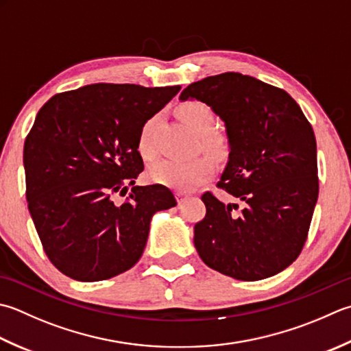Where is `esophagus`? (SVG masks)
Segmentation results:
<instances>
[{
	"label": "esophagus",
	"instance_id": "1",
	"mask_svg": "<svg viewBox=\"0 0 351 351\" xmlns=\"http://www.w3.org/2000/svg\"><path fill=\"white\" fill-rule=\"evenodd\" d=\"M187 197H189V195L182 193V191H176V199H178V202H180V204H182Z\"/></svg>",
	"mask_w": 351,
	"mask_h": 351
}]
</instances>
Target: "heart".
I'll list each match as a JSON object with an SVG mask.
<instances>
[{
    "label": "heart",
    "mask_w": 351,
    "mask_h": 351,
    "mask_svg": "<svg viewBox=\"0 0 351 351\" xmlns=\"http://www.w3.org/2000/svg\"><path fill=\"white\" fill-rule=\"evenodd\" d=\"M178 115L195 134L202 135L204 146L217 152L222 149V138L217 134L211 132L215 126V114L211 108L202 101L190 100L185 101L178 108ZM161 120L160 114H154L152 117L143 123L138 134V152L144 160H152L155 158L158 149L155 143V130L158 123ZM215 171V162L208 156H193L187 160L180 158H166V160L156 161L149 170L150 180L164 184L167 187L191 190Z\"/></svg>",
    "instance_id": "1"
}]
</instances>
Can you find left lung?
<instances>
[{
  "label": "left lung",
  "mask_w": 351,
  "mask_h": 351,
  "mask_svg": "<svg viewBox=\"0 0 351 351\" xmlns=\"http://www.w3.org/2000/svg\"><path fill=\"white\" fill-rule=\"evenodd\" d=\"M225 121L228 164L217 187L237 197L223 204L205 191V217L195 246L211 269L257 281L286 269L307 240L319 182L312 125L285 89L251 75L222 73L189 85Z\"/></svg>",
  "instance_id": "1"
}]
</instances>
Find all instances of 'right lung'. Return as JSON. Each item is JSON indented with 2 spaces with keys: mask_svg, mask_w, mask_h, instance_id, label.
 <instances>
[{
  "mask_svg": "<svg viewBox=\"0 0 351 351\" xmlns=\"http://www.w3.org/2000/svg\"><path fill=\"white\" fill-rule=\"evenodd\" d=\"M181 86L94 84L53 95L24 143L25 197L50 262L77 281L130 269L147 242L150 219L175 207L161 184L129 185L144 169L138 134Z\"/></svg>",
  "mask_w": 351,
  "mask_h": 351,
  "instance_id": "add662e5",
  "label": "right lung"
}]
</instances>
